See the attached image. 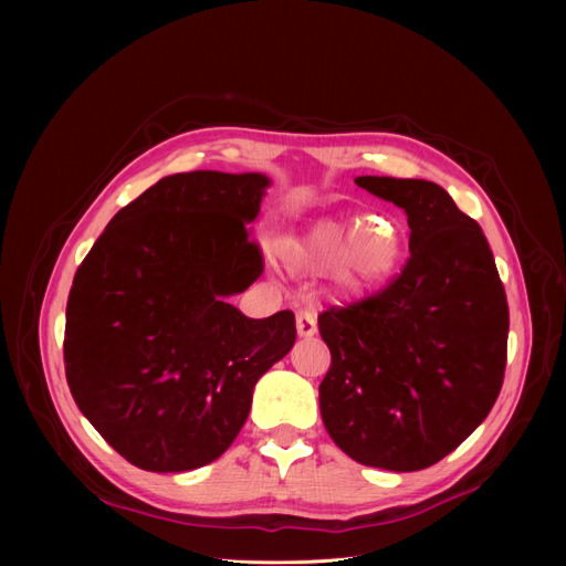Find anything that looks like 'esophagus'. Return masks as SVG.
Listing matches in <instances>:
<instances>
[{
    "mask_svg": "<svg viewBox=\"0 0 566 566\" xmlns=\"http://www.w3.org/2000/svg\"><path fill=\"white\" fill-rule=\"evenodd\" d=\"M295 328H298V335L301 337H314L318 325H316V316L314 312H307V310H301L298 314H295Z\"/></svg>",
    "mask_w": 566,
    "mask_h": 566,
    "instance_id": "34e87169",
    "label": "esophagus"
}]
</instances>
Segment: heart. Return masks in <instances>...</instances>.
I'll return each instance as SVG.
<instances>
[{"instance_id": "obj_1", "label": "heart", "mask_w": 566, "mask_h": 566, "mask_svg": "<svg viewBox=\"0 0 566 566\" xmlns=\"http://www.w3.org/2000/svg\"><path fill=\"white\" fill-rule=\"evenodd\" d=\"M282 265L295 277L328 275L348 295L365 293L390 280L403 254L399 227L382 216L350 224L321 220L277 245Z\"/></svg>"}]
</instances>
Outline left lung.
<instances>
[{
	"label": "left lung",
	"mask_w": 566,
	"mask_h": 566,
	"mask_svg": "<svg viewBox=\"0 0 566 566\" xmlns=\"http://www.w3.org/2000/svg\"><path fill=\"white\" fill-rule=\"evenodd\" d=\"M355 184L403 208L410 259L378 295L318 316L333 355L321 418L353 461L412 472L454 452L491 412L507 363V295L482 227L440 186Z\"/></svg>",
	"instance_id": "obj_1"
}]
</instances>
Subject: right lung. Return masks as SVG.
I'll use <instances>...</instances> for the list:
<instances>
[{
    "label": "right lung",
    "mask_w": 566,
    "mask_h": 566,
    "mask_svg": "<svg viewBox=\"0 0 566 566\" xmlns=\"http://www.w3.org/2000/svg\"><path fill=\"white\" fill-rule=\"evenodd\" d=\"M268 188L256 171L165 176L112 218L77 268L69 388L142 470L186 472L222 457L256 380L293 348V312L250 318L227 301L263 273L248 224Z\"/></svg>",
    "instance_id": "obj_1"
}]
</instances>
